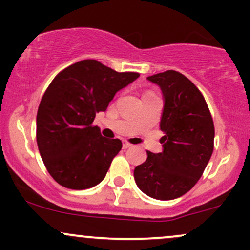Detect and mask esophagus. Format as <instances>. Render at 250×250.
Returning a JSON list of instances; mask_svg holds the SVG:
<instances>
[{
  "instance_id": "obj_1",
  "label": "esophagus",
  "mask_w": 250,
  "mask_h": 250,
  "mask_svg": "<svg viewBox=\"0 0 250 250\" xmlns=\"http://www.w3.org/2000/svg\"><path fill=\"white\" fill-rule=\"evenodd\" d=\"M122 146H123V149H128V148H130L133 145H130V143H129V142L125 141V142H123Z\"/></svg>"
}]
</instances>
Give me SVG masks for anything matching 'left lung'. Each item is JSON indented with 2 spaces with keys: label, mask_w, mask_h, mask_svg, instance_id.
<instances>
[{
  "label": "left lung",
  "mask_w": 250,
  "mask_h": 250,
  "mask_svg": "<svg viewBox=\"0 0 250 250\" xmlns=\"http://www.w3.org/2000/svg\"><path fill=\"white\" fill-rule=\"evenodd\" d=\"M165 100L160 128L162 153L147 151L134 170L137 187L156 200H174L196 185L214 150L213 117L196 85L175 70L148 76Z\"/></svg>",
  "instance_id": "left-lung-1"
}]
</instances>
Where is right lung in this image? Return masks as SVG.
I'll use <instances>...</instances> for the list:
<instances>
[{
	"mask_svg": "<svg viewBox=\"0 0 250 250\" xmlns=\"http://www.w3.org/2000/svg\"><path fill=\"white\" fill-rule=\"evenodd\" d=\"M139 76L83 60L51 81L37 110L36 141L48 173L59 185L82 190L104 179L122 142L102 136L94 119Z\"/></svg>",
	"mask_w": 250,
	"mask_h": 250,
	"instance_id": "add662e5",
	"label": "right lung"
}]
</instances>
